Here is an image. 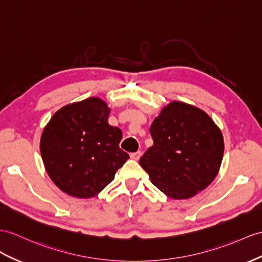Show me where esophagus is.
I'll use <instances>...</instances> for the list:
<instances>
[{"mask_svg":"<svg viewBox=\"0 0 262 262\" xmlns=\"http://www.w3.org/2000/svg\"><path fill=\"white\" fill-rule=\"evenodd\" d=\"M140 155H141V152H140V151H138V152H136L135 153V155H132L133 157V159H136V160H139V158H140Z\"/></svg>","mask_w":262,"mask_h":262,"instance_id":"esophagus-1","label":"esophagus"}]
</instances>
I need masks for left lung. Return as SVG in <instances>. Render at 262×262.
Instances as JSON below:
<instances>
[{"instance_id":"8db88e82","label":"left lung","mask_w":262,"mask_h":262,"mask_svg":"<svg viewBox=\"0 0 262 262\" xmlns=\"http://www.w3.org/2000/svg\"><path fill=\"white\" fill-rule=\"evenodd\" d=\"M110 109L97 97L57 110L44 126L40 151L47 173L69 195L89 199L113 181L129 159L122 132L107 122Z\"/></svg>"}]
</instances>
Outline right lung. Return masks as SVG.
Here are the masks:
<instances>
[{
	"instance_id": "add662e5",
	"label": "right lung",
	"mask_w": 262,
	"mask_h": 262,
	"mask_svg": "<svg viewBox=\"0 0 262 262\" xmlns=\"http://www.w3.org/2000/svg\"><path fill=\"white\" fill-rule=\"evenodd\" d=\"M150 133L153 145L139 163L165 195L189 199L214 180L225 144L220 129L205 111L172 101L153 121Z\"/></svg>"
}]
</instances>
